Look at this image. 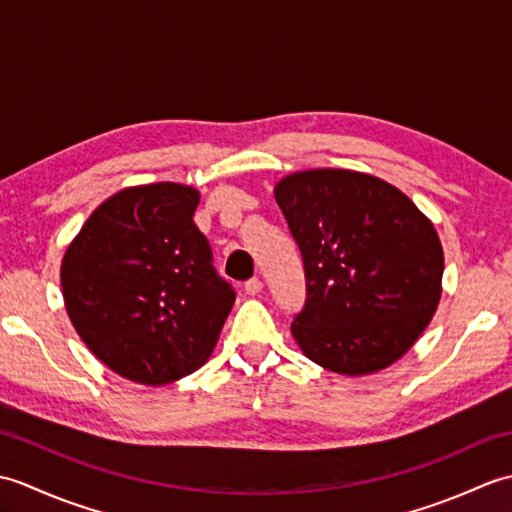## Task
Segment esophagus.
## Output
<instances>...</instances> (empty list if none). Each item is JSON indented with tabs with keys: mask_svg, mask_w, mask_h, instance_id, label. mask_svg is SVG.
Segmentation results:
<instances>
[{
	"mask_svg": "<svg viewBox=\"0 0 512 512\" xmlns=\"http://www.w3.org/2000/svg\"><path fill=\"white\" fill-rule=\"evenodd\" d=\"M244 290H246V295H259V292L264 290V281L259 279V277L248 279L246 284H244Z\"/></svg>",
	"mask_w": 512,
	"mask_h": 512,
	"instance_id": "1",
	"label": "esophagus"
}]
</instances>
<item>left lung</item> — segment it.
<instances>
[{
	"instance_id": "1",
	"label": "left lung",
	"mask_w": 512,
	"mask_h": 512,
	"mask_svg": "<svg viewBox=\"0 0 512 512\" xmlns=\"http://www.w3.org/2000/svg\"><path fill=\"white\" fill-rule=\"evenodd\" d=\"M275 200L306 273V306L290 325L303 354L345 376L396 363L442 295V244L427 215L389 182L347 169L292 173Z\"/></svg>"
}]
</instances>
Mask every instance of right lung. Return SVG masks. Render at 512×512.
<instances>
[{"label":"right lung","instance_id":"right-lung-1","mask_svg":"<svg viewBox=\"0 0 512 512\" xmlns=\"http://www.w3.org/2000/svg\"><path fill=\"white\" fill-rule=\"evenodd\" d=\"M200 193L156 182L107 198L61 262L68 317L101 363L167 385L211 356L235 303L193 213Z\"/></svg>","mask_w":512,"mask_h":512}]
</instances>
